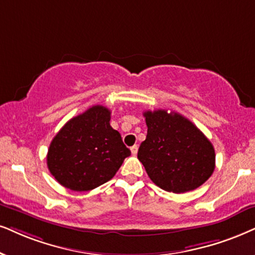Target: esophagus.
<instances>
[{
  "label": "esophagus",
  "instance_id": "1",
  "mask_svg": "<svg viewBox=\"0 0 255 255\" xmlns=\"http://www.w3.org/2000/svg\"><path fill=\"white\" fill-rule=\"evenodd\" d=\"M130 151H131V154H133V155H136V153H137V146H136V144H134V146L130 147Z\"/></svg>",
  "mask_w": 255,
  "mask_h": 255
}]
</instances>
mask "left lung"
Instances as JSON below:
<instances>
[{"instance_id": "8db88e82", "label": "left lung", "mask_w": 255, "mask_h": 255, "mask_svg": "<svg viewBox=\"0 0 255 255\" xmlns=\"http://www.w3.org/2000/svg\"><path fill=\"white\" fill-rule=\"evenodd\" d=\"M148 127L137 159L163 191L185 193L205 183L215 168L213 144L196 126L175 112H144Z\"/></svg>"}]
</instances>
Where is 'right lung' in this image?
I'll use <instances>...</instances> for the list:
<instances>
[{
    "label": "right lung",
    "instance_id": "obj_1",
    "mask_svg": "<svg viewBox=\"0 0 255 255\" xmlns=\"http://www.w3.org/2000/svg\"><path fill=\"white\" fill-rule=\"evenodd\" d=\"M109 121L111 111L96 105L61 128L47 154L48 169L57 182L72 191L86 192L117 174L130 150Z\"/></svg>",
    "mask_w": 255,
    "mask_h": 255
}]
</instances>
